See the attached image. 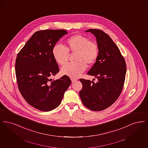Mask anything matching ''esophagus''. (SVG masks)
<instances>
[{"label": "esophagus", "instance_id": "1", "mask_svg": "<svg viewBox=\"0 0 148 148\" xmlns=\"http://www.w3.org/2000/svg\"><path fill=\"white\" fill-rule=\"evenodd\" d=\"M71 82H72V83H74V82H76V81L77 80V79H74V78H71Z\"/></svg>", "mask_w": 148, "mask_h": 148}]
</instances>
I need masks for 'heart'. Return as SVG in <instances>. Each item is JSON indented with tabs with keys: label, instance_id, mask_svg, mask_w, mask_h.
<instances>
[{
	"label": "heart",
	"instance_id": "heart-1",
	"mask_svg": "<svg viewBox=\"0 0 148 148\" xmlns=\"http://www.w3.org/2000/svg\"><path fill=\"white\" fill-rule=\"evenodd\" d=\"M69 52L75 53L74 63L68 64L61 69V73L73 78L79 77L86 69L87 65L95 62L99 55L98 46L93 41L83 35L76 34L69 38L66 41V47L60 44L55 45L52 49V54L57 63L63 65L67 63Z\"/></svg>",
	"mask_w": 148,
	"mask_h": 148
}]
</instances>
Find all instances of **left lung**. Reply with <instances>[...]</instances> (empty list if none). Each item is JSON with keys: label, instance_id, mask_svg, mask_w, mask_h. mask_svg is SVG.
Returning a JSON list of instances; mask_svg holds the SVG:
<instances>
[{"label": "left lung", "instance_id": "obj_1", "mask_svg": "<svg viewBox=\"0 0 148 148\" xmlns=\"http://www.w3.org/2000/svg\"><path fill=\"white\" fill-rule=\"evenodd\" d=\"M95 36L98 57L87 74L98 82L80 79L83 88L79 92L82 103L93 111H101L112 106L119 97L125 82L127 66L125 59L112 38L99 29L85 31Z\"/></svg>", "mask_w": 148, "mask_h": 148}]
</instances>
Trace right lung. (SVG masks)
I'll return each instance as SVG.
<instances>
[{"instance_id":"right-lung-1","label":"right lung","mask_w":148,"mask_h":148,"mask_svg":"<svg viewBox=\"0 0 148 148\" xmlns=\"http://www.w3.org/2000/svg\"><path fill=\"white\" fill-rule=\"evenodd\" d=\"M67 33L63 29L36 32L16 59L15 74L21 95L29 104L42 112L59 106L71 83L66 75L56 80L50 79L59 71L52 49Z\"/></svg>"}]
</instances>
